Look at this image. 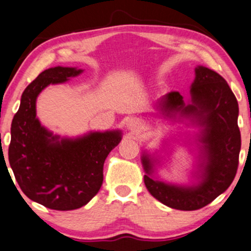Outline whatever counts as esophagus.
Wrapping results in <instances>:
<instances>
[{
	"mask_svg": "<svg viewBox=\"0 0 251 251\" xmlns=\"http://www.w3.org/2000/svg\"><path fill=\"white\" fill-rule=\"evenodd\" d=\"M129 127H131L132 129H135V128H138V127H139L138 123H136V122H134V123H131V124H129Z\"/></svg>",
	"mask_w": 251,
	"mask_h": 251,
	"instance_id": "1",
	"label": "esophagus"
}]
</instances>
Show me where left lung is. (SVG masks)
Returning a JSON list of instances; mask_svg holds the SVG:
<instances>
[{
	"label": "left lung",
	"mask_w": 251,
	"mask_h": 251,
	"mask_svg": "<svg viewBox=\"0 0 251 251\" xmlns=\"http://www.w3.org/2000/svg\"><path fill=\"white\" fill-rule=\"evenodd\" d=\"M192 104L185 105L178 91H171L161 100L162 110L169 115L179 111L182 115L196 117L204 126L206 166L202 182L193 188H178L151 178L153 164L147 155L142 164L147 175L145 185L158 201L180 211H195L204 207L226 191L235 178L239 167L241 133L237 126L239 104L235 95L223 76L199 66L191 88Z\"/></svg>",
	"instance_id": "1"
}]
</instances>
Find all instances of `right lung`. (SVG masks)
<instances>
[{
	"label": "right lung",
	"instance_id": "1",
	"mask_svg": "<svg viewBox=\"0 0 251 251\" xmlns=\"http://www.w3.org/2000/svg\"><path fill=\"white\" fill-rule=\"evenodd\" d=\"M81 72L54 67L40 73L24 90L11 124L9 163L15 178L27 198L50 210H76L90 201L102 186L104 161L122 140L115 131L59 141L36 118L40 91Z\"/></svg>",
	"mask_w": 251,
	"mask_h": 251
}]
</instances>
